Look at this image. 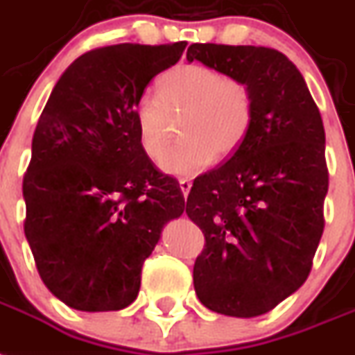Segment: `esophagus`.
<instances>
[{"mask_svg":"<svg viewBox=\"0 0 355 355\" xmlns=\"http://www.w3.org/2000/svg\"><path fill=\"white\" fill-rule=\"evenodd\" d=\"M180 189H181V192H183L184 198H187V196H189V192H190V189H192V183H190V180H187V178H181Z\"/></svg>","mask_w":355,"mask_h":355,"instance_id":"obj_1","label":"esophagus"}]
</instances>
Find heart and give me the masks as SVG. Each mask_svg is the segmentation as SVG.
I'll use <instances>...</instances> for the list:
<instances>
[{
	"instance_id": "obj_1",
	"label": "heart",
	"mask_w": 355,
	"mask_h": 355,
	"mask_svg": "<svg viewBox=\"0 0 355 355\" xmlns=\"http://www.w3.org/2000/svg\"><path fill=\"white\" fill-rule=\"evenodd\" d=\"M183 141L161 166L175 175H192L237 152L254 121V92L245 79L207 65H180L159 79V98L143 96L134 107L137 136L145 154L157 161L171 139V118H180Z\"/></svg>"
}]
</instances>
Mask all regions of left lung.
I'll return each mask as SVG.
<instances>
[{
    "label": "left lung",
    "instance_id": "8db88e82",
    "mask_svg": "<svg viewBox=\"0 0 355 355\" xmlns=\"http://www.w3.org/2000/svg\"><path fill=\"white\" fill-rule=\"evenodd\" d=\"M187 60L245 79L254 92L247 139L227 163L196 178L187 214L205 236L194 265L199 301L218 314L256 318L312 270L329 192L323 119L279 51L194 43Z\"/></svg>",
    "mask_w": 355,
    "mask_h": 355
}]
</instances>
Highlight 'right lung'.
Here are the masks:
<instances>
[{
	"label": "right lung",
	"mask_w": 355,
	"mask_h": 355,
	"mask_svg": "<svg viewBox=\"0 0 355 355\" xmlns=\"http://www.w3.org/2000/svg\"><path fill=\"white\" fill-rule=\"evenodd\" d=\"M184 46L94 49L63 72L41 112L23 228L40 277L70 309L128 306L161 230L183 214L180 183L141 148L134 107Z\"/></svg>",
	"instance_id": "add662e5"
}]
</instances>
